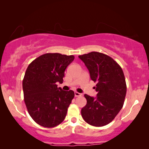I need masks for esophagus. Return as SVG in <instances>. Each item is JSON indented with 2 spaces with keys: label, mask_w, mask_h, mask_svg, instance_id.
Instances as JSON below:
<instances>
[{
  "label": "esophagus",
  "mask_w": 149,
  "mask_h": 149,
  "mask_svg": "<svg viewBox=\"0 0 149 149\" xmlns=\"http://www.w3.org/2000/svg\"><path fill=\"white\" fill-rule=\"evenodd\" d=\"M82 94L81 93H79L78 92H75V97H80V96H81Z\"/></svg>",
  "instance_id": "obj_1"
}]
</instances>
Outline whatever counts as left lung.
Returning a JSON list of instances; mask_svg holds the SVG:
<instances>
[{"instance_id":"left-lung-1","label":"left lung","mask_w":149,"mask_h":149,"mask_svg":"<svg viewBox=\"0 0 149 149\" xmlns=\"http://www.w3.org/2000/svg\"><path fill=\"white\" fill-rule=\"evenodd\" d=\"M97 83L95 98L85 94L87 104L81 113L87 123L95 127L108 124L114 119L124 103L127 86L120 65L107 54L91 52L79 56Z\"/></svg>"}]
</instances>
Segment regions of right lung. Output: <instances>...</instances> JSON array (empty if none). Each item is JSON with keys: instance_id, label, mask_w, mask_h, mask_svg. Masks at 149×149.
Instances as JSON below:
<instances>
[{"instance_id": "obj_1", "label": "right lung", "mask_w": 149, "mask_h": 149, "mask_svg": "<svg viewBox=\"0 0 149 149\" xmlns=\"http://www.w3.org/2000/svg\"><path fill=\"white\" fill-rule=\"evenodd\" d=\"M74 56L47 53L30 63L23 85L24 102L35 122L45 127H54L65 119L74 92L58 88L63 83L64 72Z\"/></svg>"}]
</instances>
